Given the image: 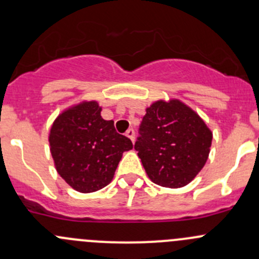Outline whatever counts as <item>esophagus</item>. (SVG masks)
<instances>
[{
	"label": "esophagus",
	"instance_id": "obj_1",
	"mask_svg": "<svg viewBox=\"0 0 259 259\" xmlns=\"http://www.w3.org/2000/svg\"><path fill=\"white\" fill-rule=\"evenodd\" d=\"M125 135H126L127 138H129L130 140H132L133 143H134V140H135V132L133 129H129V130H126V133H125Z\"/></svg>",
	"mask_w": 259,
	"mask_h": 259
}]
</instances>
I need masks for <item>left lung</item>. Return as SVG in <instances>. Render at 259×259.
Here are the masks:
<instances>
[{
	"label": "left lung",
	"mask_w": 259,
	"mask_h": 259,
	"mask_svg": "<svg viewBox=\"0 0 259 259\" xmlns=\"http://www.w3.org/2000/svg\"><path fill=\"white\" fill-rule=\"evenodd\" d=\"M145 111L134 148L149 179L171 189L185 187L207 163L213 133L178 99L156 100Z\"/></svg>",
	"instance_id": "left-lung-1"
}]
</instances>
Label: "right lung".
<instances>
[{"mask_svg": "<svg viewBox=\"0 0 259 259\" xmlns=\"http://www.w3.org/2000/svg\"><path fill=\"white\" fill-rule=\"evenodd\" d=\"M95 100H82L62 110L50 129V151L55 168L76 192L103 189L114 178L122 153L133 143L117 134L113 120L101 117Z\"/></svg>", "mask_w": 259, "mask_h": 259, "instance_id": "right-lung-1", "label": "right lung"}]
</instances>
